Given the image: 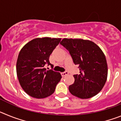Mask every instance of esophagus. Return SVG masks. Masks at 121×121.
I'll return each mask as SVG.
<instances>
[{
    "label": "esophagus",
    "instance_id": "34e87169",
    "mask_svg": "<svg viewBox=\"0 0 121 121\" xmlns=\"http://www.w3.org/2000/svg\"><path fill=\"white\" fill-rule=\"evenodd\" d=\"M67 74H68V71H67L61 73V75L62 76H65L67 75Z\"/></svg>",
    "mask_w": 121,
    "mask_h": 121
}]
</instances>
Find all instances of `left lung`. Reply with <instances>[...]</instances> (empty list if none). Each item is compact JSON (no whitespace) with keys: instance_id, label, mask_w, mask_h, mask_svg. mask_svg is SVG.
<instances>
[{"instance_id":"left-lung-1","label":"left lung","mask_w":121,"mask_h":121,"mask_svg":"<svg viewBox=\"0 0 121 121\" xmlns=\"http://www.w3.org/2000/svg\"><path fill=\"white\" fill-rule=\"evenodd\" d=\"M60 44L70 53L74 64L79 65V74H74V82L69 86L73 95L88 99L99 93L107 78L108 67L101 49L90 40L65 39Z\"/></svg>"}]
</instances>
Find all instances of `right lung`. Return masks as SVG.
Segmentation results:
<instances>
[{
    "label": "right lung",
    "mask_w": 121,
    "mask_h": 121,
    "mask_svg": "<svg viewBox=\"0 0 121 121\" xmlns=\"http://www.w3.org/2000/svg\"><path fill=\"white\" fill-rule=\"evenodd\" d=\"M60 40V38H36L21 49L17 60V75L22 88L30 96L41 99L54 92L61 74L47 70L45 66L53 68L49 58Z\"/></svg>",
    "instance_id": "obj_1"
}]
</instances>
